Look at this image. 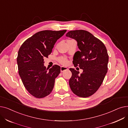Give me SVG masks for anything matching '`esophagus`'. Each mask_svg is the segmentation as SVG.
<instances>
[{
  "label": "esophagus",
  "instance_id": "esophagus-1",
  "mask_svg": "<svg viewBox=\"0 0 128 128\" xmlns=\"http://www.w3.org/2000/svg\"><path fill=\"white\" fill-rule=\"evenodd\" d=\"M68 70V68H66V67L62 66L61 68H60V72H64L65 70Z\"/></svg>",
  "mask_w": 128,
  "mask_h": 128
}]
</instances>
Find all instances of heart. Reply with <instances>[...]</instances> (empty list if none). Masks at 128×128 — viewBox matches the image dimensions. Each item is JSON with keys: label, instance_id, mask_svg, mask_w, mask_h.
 <instances>
[{"label": "heart", "instance_id": "heart-1", "mask_svg": "<svg viewBox=\"0 0 128 128\" xmlns=\"http://www.w3.org/2000/svg\"><path fill=\"white\" fill-rule=\"evenodd\" d=\"M58 61L60 63H61L63 65H66L68 63V60L65 58L61 57L58 58Z\"/></svg>", "mask_w": 128, "mask_h": 128}]
</instances>
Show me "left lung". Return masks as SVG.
<instances>
[{"label": "left lung", "instance_id": "1", "mask_svg": "<svg viewBox=\"0 0 128 128\" xmlns=\"http://www.w3.org/2000/svg\"><path fill=\"white\" fill-rule=\"evenodd\" d=\"M77 42L79 51L73 57V64L83 70L82 74L74 68L69 84L76 96L87 98L93 94L102 84L107 72L108 55L104 44L84 30H70L66 34Z\"/></svg>", "mask_w": 128, "mask_h": 128}]
</instances>
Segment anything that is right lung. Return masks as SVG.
<instances>
[{"mask_svg":"<svg viewBox=\"0 0 128 128\" xmlns=\"http://www.w3.org/2000/svg\"><path fill=\"white\" fill-rule=\"evenodd\" d=\"M66 30L39 32L27 39L18 52L19 75L26 89L32 96L42 98L52 92L55 79L60 73L57 65L46 68L44 58L51 54L57 40Z\"/></svg>","mask_w":128,"mask_h":128,"instance_id":"1","label":"right lung"}]
</instances>
